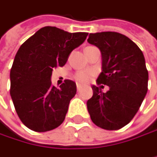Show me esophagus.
<instances>
[{
	"instance_id": "obj_1",
	"label": "esophagus",
	"mask_w": 157,
	"mask_h": 157,
	"mask_svg": "<svg viewBox=\"0 0 157 157\" xmlns=\"http://www.w3.org/2000/svg\"><path fill=\"white\" fill-rule=\"evenodd\" d=\"M82 89V87H81V85H79V84H77V90H78V91H80V90Z\"/></svg>"
}]
</instances>
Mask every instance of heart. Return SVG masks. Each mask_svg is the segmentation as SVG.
I'll return each mask as SVG.
<instances>
[{"mask_svg": "<svg viewBox=\"0 0 157 157\" xmlns=\"http://www.w3.org/2000/svg\"><path fill=\"white\" fill-rule=\"evenodd\" d=\"M93 72L90 70H81L74 75V78L79 83H87L92 77Z\"/></svg>", "mask_w": 157, "mask_h": 157, "instance_id": "heart-1", "label": "heart"}]
</instances>
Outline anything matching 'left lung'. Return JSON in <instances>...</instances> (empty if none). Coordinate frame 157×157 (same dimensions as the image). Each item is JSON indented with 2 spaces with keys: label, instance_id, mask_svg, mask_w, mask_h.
<instances>
[{
  "label": "left lung",
  "instance_id": "8db88e82",
  "mask_svg": "<svg viewBox=\"0 0 157 157\" xmlns=\"http://www.w3.org/2000/svg\"><path fill=\"white\" fill-rule=\"evenodd\" d=\"M88 42L101 52L102 72L93 96L87 101L91 121L99 127L115 131L128 124L138 112L148 90V71L142 50L126 36L117 32L90 34Z\"/></svg>",
  "mask_w": 157,
  "mask_h": 157
}]
</instances>
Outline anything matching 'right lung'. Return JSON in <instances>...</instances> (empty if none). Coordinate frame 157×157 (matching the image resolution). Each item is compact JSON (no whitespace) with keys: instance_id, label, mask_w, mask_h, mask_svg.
<instances>
[{"instance_id":"1","label":"right lung","mask_w":157,"mask_h":157,"mask_svg":"<svg viewBox=\"0 0 157 157\" xmlns=\"http://www.w3.org/2000/svg\"><path fill=\"white\" fill-rule=\"evenodd\" d=\"M87 36L88 33L44 26L20 46L10 72V94L20 120L30 130L47 132L64 121L77 86L70 79L58 89L52 86V71L63 67Z\"/></svg>"}]
</instances>
